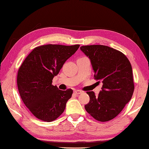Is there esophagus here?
<instances>
[{"mask_svg":"<svg viewBox=\"0 0 149 149\" xmlns=\"http://www.w3.org/2000/svg\"><path fill=\"white\" fill-rule=\"evenodd\" d=\"M81 90H79V89H77V90H75L74 91V93L76 94V95H78V94H80L81 93Z\"/></svg>","mask_w":149,"mask_h":149,"instance_id":"1","label":"esophagus"}]
</instances>
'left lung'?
<instances>
[{
	"instance_id": "1",
	"label": "left lung",
	"mask_w": 149,
	"mask_h": 149,
	"mask_svg": "<svg viewBox=\"0 0 149 149\" xmlns=\"http://www.w3.org/2000/svg\"><path fill=\"white\" fill-rule=\"evenodd\" d=\"M80 49L90 59L94 78L103 82L97 95L93 91H87L89 101L85 109L99 121H110L121 112L133 94L131 63L123 53L107 46L89 45Z\"/></svg>"
}]
</instances>
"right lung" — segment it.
Returning <instances> with one entry per match:
<instances>
[{
    "instance_id": "1",
    "label": "right lung",
    "mask_w": 149,
    "mask_h": 149,
    "mask_svg": "<svg viewBox=\"0 0 149 149\" xmlns=\"http://www.w3.org/2000/svg\"><path fill=\"white\" fill-rule=\"evenodd\" d=\"M79 46L46 44L38 46L21 64L17 74L18 91L23 103L37 119L51 122L64 111L73 90H60L52 83L65 61Z\"/></svg>"
}]
</instances>
